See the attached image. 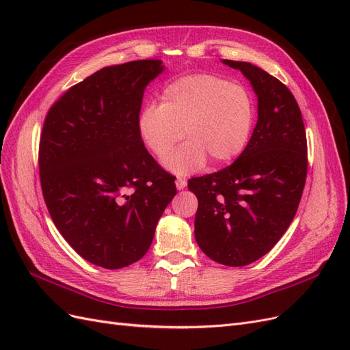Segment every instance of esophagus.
Instances as JSON below:
<instances>
[{
    "label": "esophagus",
    "mask_w": 350,
    "mask_h": 350,
    "mask_svg": "<svg viewBox=\"0 0 350 350\" xmlns=\"http://www.w3.org/2000/svg\"><path fill=\"white\" fill-rule=\"evenodd\" d=\"M175 185L178 189H184L187 187V179L185 178H176Z\"/></svg>",
    "instance_id": "obj_1"
}]
</instances>
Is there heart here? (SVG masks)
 Returning a JSON list of instances; mask_svg holds the SVG:
<instances>
[{
	"mask_svg": "<svg viewBox=\"0 0 350 350\" xmlns=\"http://www.w3.org/2000/svg\"><path fill=\"white\" fill-rule=\"evenodd\" d=\"M161 99V105H144L137 131L159 159L171 153L183 137L188 139L165 162L169 171L194 172L207 159L213 166H224L247 147L256 107L251 93L241 84L213 74H191L167 83Z\"/></svg>",
	"mask_w": 350,
	"mask_h": 350,
	"instance_id": "b5f03b06",
	"label": "heart"
}]
</instances>
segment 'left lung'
Wrapping results in <instances>:
<instances>
[{"label":"left lung","mask_w":350,"mask_h":350,"mask_svg":"<svg viewBox=\"0 0 350 350\" xmlns=\"http://www.w3.org/2000/svg\"><path fill=\"white\" fill-rule=\"evenodd\" d=\"M257 94L258 120L243 152L219 172L191 178L198 198L194 235L208 258L242 267L261 258L289 228L308 159L301 109L291 90L250 62L224 59Z\"/></svg>","instance_id":"1"}]
</instances>
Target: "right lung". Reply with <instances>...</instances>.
<instances>
[{
  "mask_svg": "<svg viewBox=\"0 0 350 350\" xmlns=\"http://www.w3.org/2000/svg\"><path fill=\"white\" fill-rule=\"evenodd\" d=\"M162 61L105 67L74 84L46 113L39 143L42 194L59 234L103 269L139 261L176 194L146 150L137 118Z\"/></svg>",
  "mask_w": 350,
  "mask_h": 350,
  "instance_id": "obj_1",
  "label": "right lung"
}]
</instances>
